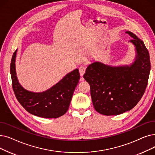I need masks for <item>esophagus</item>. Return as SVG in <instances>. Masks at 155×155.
Instances as JSON below:
<instances>
[{"instance_id": "1", "label": "esophagus", "mask_w": 155, "mask_h": 155, "mask_svg": "<svg viewBox=\"0 0 155 155\" xmlns=\"http://www.w3.org/2000/svg\"><path fill=\"white\" fill-rule=\"evenodd\" d=\"M78 70H79V71H80V75H81V77H82L84 75V73H85V70H86L85 67L82 66L80 67V68H78Z\"/></svg>"}]
</instances>
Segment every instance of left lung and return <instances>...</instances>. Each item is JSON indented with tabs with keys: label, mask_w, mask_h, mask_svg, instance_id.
Segmentation results:
<instances>
[{
	"label": "left lung",
	"mask_w": 155,
	"mask_h": 155,
	"mask_svg": "<svg viewBox=\"0 0 155 155\" xmlns=\"http://www.w3.org/2000/svg\"><path fill=\"white\" fill-rule=\"evenodd\" d=\"M136 47V61L130 66L112 67L94 62L87 67L84 78L91 87L94 108L100 114L118 115L135 106L146 89L151 69L149 52L133 33L126 31Z\"/></svg>",
	"instance_id": "left-lung-1"
}]
</instances>
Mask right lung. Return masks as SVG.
<instances>
[{
	"label": "right lung",
	"mask_w": 155,
	"mask_h": 155,
	"mask_svg": "<svg viewBox=\"0 0 155 155\" xmlns=\"http://www.w3.org/2000/svg\"><path fill=\"white\" fill-rule=\"evenodd\" d=\"M17 49L12 57L10 71L12 86L18 102L24 108L39 117L57 118L63 115L68 110L73 94L79 82L78 69L67 75L49 90L35 93L24 89L18 82L15 69Z\"/></svg>",
	"instance_id": "add662e5"
}]
</instances>
